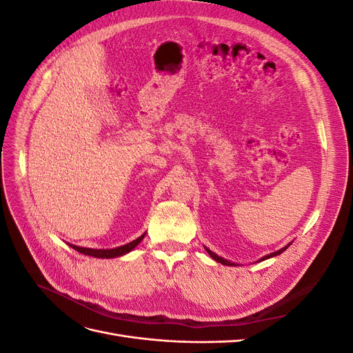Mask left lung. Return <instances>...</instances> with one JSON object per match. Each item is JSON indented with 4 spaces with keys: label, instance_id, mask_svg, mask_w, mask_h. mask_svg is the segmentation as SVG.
<instances>
[{
    "label": "left lung",
    "instance_id": "8db88e82",
    "mask_svg": "<svg viewBox=\"0 0 353 353\" xmlns=\"http://www.w3.org/2000/svg\"><path fill=\"white\" fill-rule=\"evenodd\" d=\"M292 243H288L287 245H285V248H283V249H280V250H276V252H274V253H270V254H266V256H263V258L262 259H259V262L261 261H265V259H270V258H274V256H276V254H280V253H283L287 248H288V245H290ZM206 249V248H205ZM206 252L210 254V258L212 259H215L216 262H219V263H222V265H227V266H237V263H234V262H230V261H227V259H223V258H221V256H218L216 253H213L212 250H209V249H206Z\"/></svg>",
    "mask_w": 353,
    "mask_h": 353
}]
</instances>
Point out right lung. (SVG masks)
I'll return each mask as SVG.
<instances>
[{
	"mask_svg": "<svg viewBox=\"0 0 353 353\" xmlns=\"http://www.w3.org/2000/svg\"><path fill=\"white\" fill-rule=\"evenodd\" d=\"M144 236H145V232L143 234V236L138 237L137 240L128 243V244H123V245H121V248H114V249H88V248H79V245H74V244H69V245L77 252L88 254V256H94V258L110 259V258H119V256L130 253L134 248H137L138 243H140L144 239Z\"/></svg>",
	"mask_w": 353,
	"mask_h": 353,
	"instance_id": "1",
	"label": "right lung"
}]
</instances>
